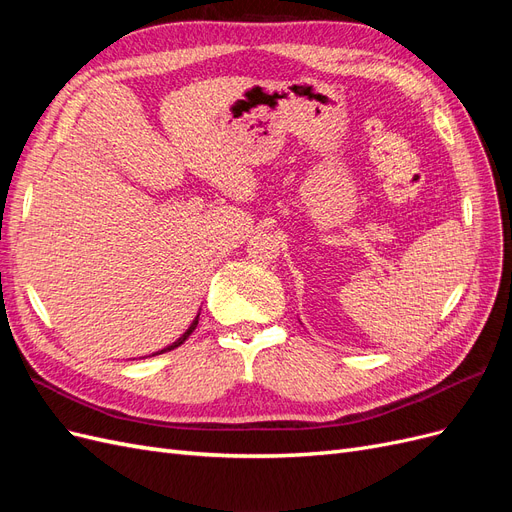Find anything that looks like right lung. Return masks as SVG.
I'll use <instances>...</instances> for the list:
<instances>
[{"label":"right lung","instance_id":"1","mask_svg":"<svg viewBox=\"0 0 512 512\" xmlns=\"http://www.w3.org/2000/svg\"><path fill=\"white\" fill-rule=\"evenodd\" d=\"M196 324H198V316H196V318H194V322L190 324V329H188V331H185V333H183V335H181V337L177 339V342H175V344H170V346H166L164 350H160V352H156V354H164V352H170V350H175V348H179V346H181V344L185 342V339H188V337L192 335V331L196 329ZM156 354H151V356H156Z\"/></svg>","mask_w":512,"mask_h":512}]
</instances>
